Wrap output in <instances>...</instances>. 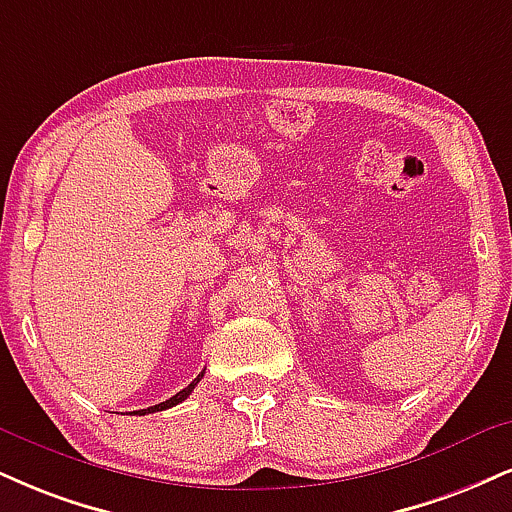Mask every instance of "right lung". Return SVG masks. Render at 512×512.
<instances>
[{"instance_id":"add662e5","label":"right lung","mask_w":512,"mask_h":512,"mask_svg":"<svg viewBox=\"0 0 512 512\" xmlns=\"http://www.w3.org/2000/svg\"><path fill=\"white\" fill-rule=\"evenodd\" d=\"M200 379H202V374H197V379L190 381L186 389L178 391L176 396H171L169 400H164V403H159V405H152V408H147V410H138V415H147V412H159V410H169V408H174V405L183 403V400H186V398L190 396V393H193V389H195L197 381H200Z\"/></svg>"}]
</instances>
